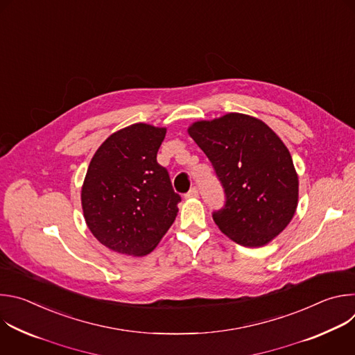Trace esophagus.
<instances>
[{
	"instance_id": "esophagus-1",
	"label": "esophagus",
	"mask_w": 355,
	"mask_h": 355,
	"mask_svg": "<svg viewBox=\"0 0 355 355\" xmlns=\"http://www.w3.org/2000/svg\"><path fill=\"white\" fill-rule=\"evenodd\" d=\"M198 188L196 187H192L187 193H185V198H198Z\"/></svg>"
}]
</instances>
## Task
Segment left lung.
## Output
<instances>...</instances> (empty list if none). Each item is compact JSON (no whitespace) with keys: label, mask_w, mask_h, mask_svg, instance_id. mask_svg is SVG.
Masks as SVG:
<instances>
[{"label":"left lung","mask_w":355,"mask_h":355,"mask_svg":"<svg viewBox=\"0 0 355 355\" xmlns=\"http://www.w3.org/2000/svg\"><path fill=\"white\" fill-rule=\"evenodd\" d=\"M188 133L225 189V207L212 214L218 227L244 247L270 243L297 207L299 181L286 146L263 121L236 112L195 122Z\"/></svg>","instance_id":"8db88e82"}]
</instances>
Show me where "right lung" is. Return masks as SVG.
<instances>
[{
  "mask_svg": "<svg viewBox=\"0 0 355 355\" xmlns=\"http://www.w3.org/2000/svg\"><path fill=\"white\" fill-rule=\"evenodd\" d=\"M166 128L135 123L112 133L88 166L85 223L99 243L126 256L153 251L175 220L181 196L157 163Z\"/></svg>",
  "mask_w": 355,
  "mask_h": 355,
  "instance_id": "1",
  "label": "right lung"
}]
</instances>
